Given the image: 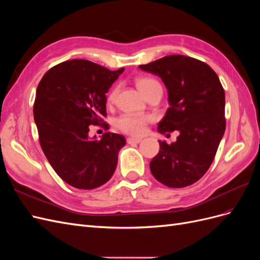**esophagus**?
Wrapping results in <instances>:
<instances>
[{
    "label": "esophagus",
    "instance_id": "obj_1",
    "mask_svg": "<svg viewBox=\"0 0 260 260\" xmlns=\"http://www.w3.org/2000/svg\"><path fill=\"white\" fill-rule=\"evenodd\" d=\"M141 142V139L140 138H128L127 139V143L128 144H133V143H140Z\"/></svg>",
    "mask_w": 260,
    "mask_h": 260
}]
</instances>
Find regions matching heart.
<instances>
[{"label": "heart", "mask_w": 260, "mask_h": 260, "mask_svg": "<svg viewBox=\"0 0 260 260\" xmlns=\"http://www.w3.org/2000/svg\"><path fill=\"white\" fill-rule=\"evenodd\" d=\"M155 84H159L152 78H141L137 80V86L142 94H145ZM117 95V88H113L107 93L106 102L108 105L113 104ZM149 121V117L142 114H123L116 120L117 128L124 133L131 136H142L145 132L146 123Z\"/></svg>", "instance_id": "b5f03b06"}]
</instances>
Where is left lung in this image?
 <instances>
[{
    "label": "left lung",
    "mask_w": 260,
    "mask_h": 260,
    "mask_svg": "<svg viewBox=\"0 0 260 260\" xmlns=\"http://www.w3.org/2000/svg\"><path fill=\"white\" fill-rule=\"evenodd\" d=\"M139 67L161 78L168 91L158 131L179 132L175 143L158 141L152 175L169 187L191 185L209 169L224 135V90L210 66L193 57L169 55Z\"/></svg>",
    "instance_id": "left-lung-1"
}]
</instances>
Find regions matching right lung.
Returning a JSON list of instances; mask_svg holds the SVG:
<instances>
[{
	"mask_svg": "<svg viewBox=\"0 0 260 260\" xmlns=\"http://www.w3.org/2000/svg\"><path fill=\"white\" fill-rule=\"evenodd\" d=\"M123 70L73 59L52 67L38 85L34 117L42 151L55 172L76 188L92 190L114 175L125 139L111 132L90 139L89 131L106 117V93Z\"/></svg>",
	"mask_w": 260,
	"mask_h": 260,
	"instance_id": "obj_1",
	"label": "right lung"
}]
</instances>
